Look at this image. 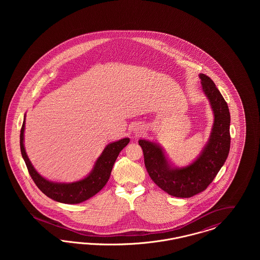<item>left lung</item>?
<instances>
[{"label":"left lung","instance_id":"left-lung-1","mask_svg":"<svg viewBox=\"0 0 260 260\" xmlns=\"http://www.w3.org/2000/svg\"><path fill=\"white\" fill-rule=\"evenodd\" d=\"M214 115L209 142L198 158L183 168L173 167L161 146L138 140L151 179L169 195L190 198L207 189L222 168L230 150V113L226 101L209 76L199 75Z\"/></svg>","mask_w":260,"mask_h":260}]
</instances>
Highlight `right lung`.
<instances>
[{
	"label": "right lung",
	"mask_w": 260,
	"mask_h": 260,
	"mask_svg": "<svg viewBox=\"0 0 260 260\" xmlns=\"http://www.w3.org/2000/svg\"><path fill=\"white\" fill-rule=\"evenodd\" d=\"M25 118L20 131V150L22 158L33 181L38 188L49 198L63 204H80L87 201L105 186L107 183L114 162L119 153L128 144L129 138L125 137L108 144L99 159L95 161L93 169L85 178L71 183L53 182L43 177L32 166L24 148Z\"/></svg>",
	"instance_id": "obj_1"
}]
</instances>
